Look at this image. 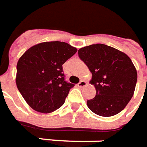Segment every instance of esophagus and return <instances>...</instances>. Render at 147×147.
Returning a JSON list of instances; mask_svg holds the SVG:
<instances>
[{
	"label": "esophagus",
	"instance_id": "34e87169",
	"mask_svg": "<svg viewBox=\"0 0 147 147\" xmlns=\"http://www.w3.org/2000/svg\"><path fill=\"white\" fill-rule=\"evenodd\" d=\"M87 85V83H86V82L85 81H84V80H82L81 82H79L78 84V87H80V88H83V87H85Z\"/></svg>",
	"mask_w": 147,
	"mask_h": 147
}]
</instances>
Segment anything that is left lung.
<instances>
[{
  "label": "left lung",
  "mask_w": 147,
  "mask_h": 147,
  "mask_svg": "<svg viewBox=\"0 0 147 147\" xmlns=\"http://www.w3.org/2000/svg\"><path fill=\"white\" fill-rule=\"evenodd\" d=\"M80 59L92 73L96 96L87 100L92 112L109 117L120 112L134 95L137 82L135 65L125 53L97 43L79 49Z\"/></svg>",
  "instance_id": "obj_1"
}]
</instances>
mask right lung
<instances>
[{"label":"right lung","mask_w":147,"mask_h":147,"mask_svg":"<svg viewBox=\"0 0 147 147\" xmlns=\"http://www.w3.org/2000/svg\"><path fill=\"white\" fill-rule=\"evenodd\" d=\"M77 51L65 42H43L30 47L20 58L16 83L32 109L50 113L63 105L74 85L65 81L62 65Z\"/></svg>","instance_id":"add662e5"}]
</instances>
